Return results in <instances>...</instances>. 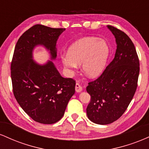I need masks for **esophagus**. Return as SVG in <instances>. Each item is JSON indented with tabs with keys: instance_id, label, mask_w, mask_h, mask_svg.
<instances>
[{
	"instance_id": "1",
	"label": "esophagus",
	"mask_w": 149,
	"mask_h": 149,
	"mask_svg": "<svg viewBox=\"0 0 149 149\" xmlns=\"http://www.w3.org/2000/svg\"><path fill=\"white\" fill-rule=\"evenodd\" d=\"M76 92H80L83 90V88H82V86H80V85L79 83H76Z\"/></svg>"
}]
</instances>
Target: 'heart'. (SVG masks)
I'll list each match as a JSON object with an SVG mask.
<instances>
[{"instance_id": "obj_1", "label": "heart", "mask_w": 149, "mask_h": 149, "mask_svg": "<svg viewBox=\"0 0 149 149\" xmlns=\"http://www.w3.org/2000/svg\"><path fill=\"white\" fill-rule=\"evenodd\" d=\"M107 42L97 37H84L69 46L67 54L61 56L66 72L72 73L81 64L83 72L89 78L100 76L106 67L109 55Z\"/></svg>"}]
</instances>
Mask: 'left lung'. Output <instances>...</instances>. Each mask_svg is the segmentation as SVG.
I'll return each instance as SVG.
<instances>
[{"mask_svg": "<svg viewBox=\"0 0 149 149\" xmlns=\"http://www.w3.org/2000/svg\"><path fill=\"white\" fill-rule=\"evenodd\" d=\"M107 28L116 38L115 57L103 73L86 88L91 96L87 116L100 125L112 123L124 113L136 92L139 74V58L131 39L112 26Z\"/></svg>", "mask_w": 149, "mask_h": 149, "instance_id": "1", "label": "left lung"}]
</instances>
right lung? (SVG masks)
I'll use <instances>...</instances> for the list:
<instances>
[{
    "mask_svg": "<svg viewBox=\"0 0 149 149\" xmlns=\"http://www.w3.org/2000/svg\"><path fill=\"white\" fill-rule=\"evenodd\" d=\"M64 31L36 24L22 34L15 46L11 63L13 93L25 113L40 123L59 121L75 93L76 81L63 78L52 62L57 57V40ZM39 45L51 57L43 65L33 60V49Z\"/></svg>",
    "mask_w": 149,
    "mask_h": 149,
    "instance_id": "obj_1",
    "label": "right lung"
}]
</instances>
